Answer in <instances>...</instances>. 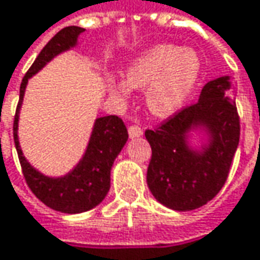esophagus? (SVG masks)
I'll use <instances>...</instances> for the list:
<instances>
[{"label":"esophagus","mask_w":260,"mask_h":260,"mask_svg":"<svg viewBox=\"0 0 260 260\" xmlns=\"http://www.w3.org/2000/svg\"><path fill=\"white\" fill-rule=\"evenodd\" d=\"M128 135H130V138H139L143 135V130L140 125L132 124V125H128Z\"/></svg>","instance_id":"obj_1"}]
</instances>
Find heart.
Returning <instances> with one entry per match:
<instances>
[{
    "mask_svg": "<svg viewBox=\"0 0 260 260\" xmlns=\"http://www.w3.org/2000/svg\"><path fill=\"white\" fill-rule=\"evenodd\" d=\"M201 71L200 56L191 48L172 44L149 47L125 69V82L112 80L109 90L118 99L128 98V87L148 88L146 103L157 117L179 111L192 93Z\"/></svg>",
    "mask_w": 260,
    "mask_h": 260,
    "instance_id": "heart-1",
    "label": "heart"
}]
</instances>
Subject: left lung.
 Here are the masks:
<instances>
[{"mask_svg": "<svg viewBox=\"0 0 260 260\" xmlns=\"http://www.w3.org/2000/svg\"><path fill=\"white\" fill-rule=\"evenodd\" d=\"M232 90L230 77L209 81L198 102L175 112L155 130L145 132L152 149L146 182L166 207L177 212L198 209L225 185L240 142V117ZM194 128H203L211 136L203 153L186 143V133Z\"/></svg>", "mask_w": 260, "mask_h": 260, "instance_id": "obj_1", "label": "left lung"}]
</instances>
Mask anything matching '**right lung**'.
I'll return each mask as SVG.
<instances>
[{"label": "right lung", "instance_id": "add662e5", "mask_svg": "<svg viewBox=\"0 0 260 260\" xmlns=\"http://www.w3.org/2000/svg\"><path fill=\"white\" fill-rule=\"evenodd\" d=\"M81 32H84V29L78 26L63 28L41 50V53L38 54V57L22 80L20 98L13 122V138L16 151L22 166V173L30 191L50 209L69 214L83 213L96 207L108 194L111 186V167L128 139V133L124 122L117 115L98 118L93 127L87 151L83 159L77 164V167L63 177H47L37 172L26 161V158L23 157L17 139V121L19 109L29 78L37 74L54 56L75 46L77 38Z\"/></svg>", "mask_w": 260, "mask_h": 260}]
</instances>
